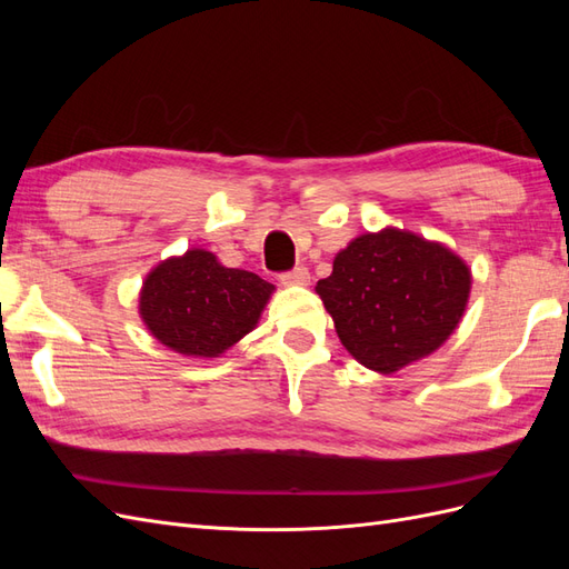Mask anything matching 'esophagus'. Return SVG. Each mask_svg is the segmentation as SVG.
<instances>
[{
	"mask_svg": "<svg viewBox=\"0 0 569 569\" xmlns=\"http://www.w3.org/2000/svg\"><path fill=\"white\" fill-rule=\"evenodd\" d=\"M280 280L284 287H306L308 282H311V272H308L303 266H299L295 270L280 274Z\"/></svg>",
	"mask_w": 569,
	"mask_h": 569,
	"instance_id": "1",
	"label": "esophagus"
}]
</instances>
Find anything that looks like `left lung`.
Returning a JSON list of instances; mask_svg holds the SVG:
<instances>
[{
  "label": "left lung",
  "instance_id": "left-lung-1",
  "mask_svg": "<svg viewBox=\"0 0 569 569\" xmlns=\"http://www.w3.org/2000/svg\"><path fill=\"white\" fill-rule=\"evenodd\" d=\"M470 287L468 263L449 247L385 228L341 249L316 291L343 349L360 366L391 375L453 335Z\"/></svg>",
  "mask_w": 569,
  "mask_h": 569
}]
</instances>
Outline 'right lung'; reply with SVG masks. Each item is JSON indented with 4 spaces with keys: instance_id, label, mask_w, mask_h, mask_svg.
<instances>
[{
    "instance_id": "1",
    "label": "right lung",
    "mask_w": 569,
    "mask_h": 569,
    "mask_svg": "<svg viewBox=\"0 0 569 569\" xmlns=\"http://www.w3.org/2000/svg\"><path fill=\"white\" fill-rule=\"evenodd\" d=\"M272 289L256 272L226 268L216 253L189 249L147 274L140 316L163 347L216 358L253 330Z\"/></svg>"
}]
</instances>
